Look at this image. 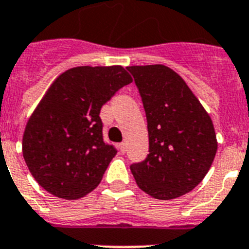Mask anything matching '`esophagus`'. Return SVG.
Here are the masks:
<instances>
[{"label":"esophagus","instance_id":"obj_1","mask_svg":"<svg viewBox=\"0 0 249 249\" xmlns=\"http://www.w3.org/2000/svg\"><path fill=\"white\" fill-rule=\"evenodd\" d=\"M119 150H120L122 154H124L125 151H126V144H125V142H120V144H119Z\"/></svg>","mask_w":249,"mask_h":249}]
</instances>
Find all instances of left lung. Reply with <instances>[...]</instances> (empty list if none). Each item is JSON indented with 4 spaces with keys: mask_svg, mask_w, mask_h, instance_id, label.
I'll return each mask as SVG.
<instances>
[{
    "mask_svg": "<svg viewBox=\"0 0 249 249\" xmlns=\"http://www.w3.org/2000/svg\"><path fill=\"white\" fill-rule=\"evenodd\" d=\"M145 109L149 154L130 165L138 187L155 199L184 196L208 173L218 149L211 116L183 77L165 65L127 66Z\"/></svg>",
    "mask_w": 249,
    "mask_h": 249,
    "instance_id": "obj_1",
    "label": "left lung"
}]
</instances>
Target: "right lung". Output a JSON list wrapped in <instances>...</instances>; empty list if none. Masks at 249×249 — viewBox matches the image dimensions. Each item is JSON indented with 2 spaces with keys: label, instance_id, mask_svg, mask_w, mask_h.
Masks as SVG:
<instances>
[{
  "label": "right lung",
  "instance_id": "obj_1",
  "mask_svg": "<svg viewBox=\"0 0 249 249\" xmlns=\"http://www.w3.org/2000/svg\"><path fill=\"white\" fill-rule=\"evenodd\" d=\"M131 81L120 65L77 66L53 80L22 137L26 165L45 190L73 200L98 187L116 154L103 140L101 107Z\"/></svg>",
  "mask_w": 249,
  "mask_h": 249
}]
</instances>
